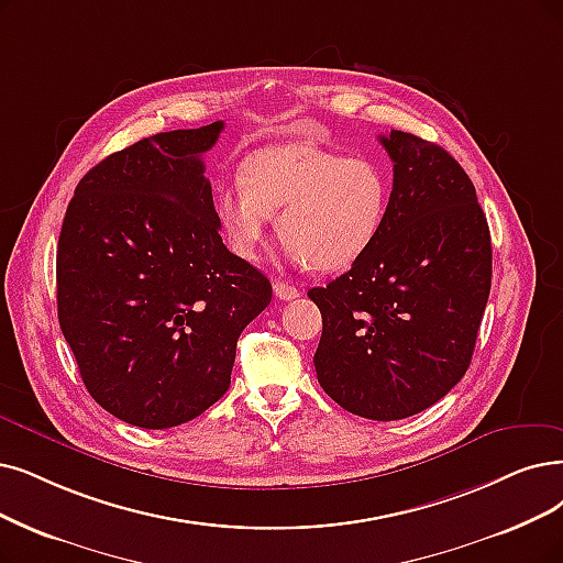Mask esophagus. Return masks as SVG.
<instances>
[{
	"mask_svg": "<svg viewBox=\"0 0 563 563\" xmlns=\"http://www.w3.org/2000/svg\"><path fill=\"white\" fill-rule=\"evenodd\" d=\"M273 290H275V296H277L279 300H296V298L300 296V290H298L296 286L286 284V282H275V284H273Z\"/></svg>",
	"mask_w": 563,
	"mask_h": 563,
	"instance_id": "34e87169",
	"label": "esophagus"
}]
</instances>
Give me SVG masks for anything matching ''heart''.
I'll return each instance as SVG.
<instances>
[{
    "mask_svg": "<svg viewBox=\"0 0 563 563\" xmlns=\"http://www.w3.org/2000/svg\"><path fill=\"white\" fill-rule=\"evenodd\" d=\"M240 185L219 187L214 217L231 252L254 261L269 217L290 263L340 273L363 261L386 229L393 183L367 156L290 143L252 152Z\"/></svg>",
    "mask_w": 563,
    "mask_h": 563,
    "instance_id": "b5f03b06",
    "label": "heart"
}]
</instances>
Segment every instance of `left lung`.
<instances>
[{"label": "left lung", "instance_id": "8db88e82", "mask_svg": "<svg viewBox=\"0 0 563 563\" xmlns=\"http://www.w3.org/2000/svg\"><path fill=\"white\" fill-rule=\"evenodd\" d=\"M393 159L386 229L363 261L311 288L323 334L313 367L342 409L401 420L457 386L492 286V242L474 183L437 143L378 136Z\"/></svg>", "mask_w": 563, "mask_h": 563}]
</instances>
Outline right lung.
<instances>
[{"label": "right lung", "instance_id": "add662e5", "mask_svg": "<svg viewBox=\"0 0 563 563\" xmlns=\"http://www.w3.org/2000/svg\"><path fill=\"white\" fill-rule=\"evenodd\" d=\"M223 122L156 133L76 187L57 242V317L87 393L166 430L229 390L269 279L221 242L203 156Z\"/></svg>", "mask_w": 563, "mask_h": 563}]
</instances>
